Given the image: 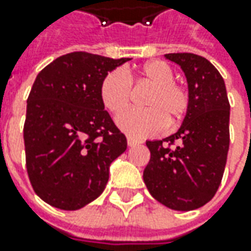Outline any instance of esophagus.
I'll return each mask as SVG.
<instances>
[{
    "mask_svg": "<svg viewBox=\"0 0 251 251\" xmlns=\"http://www.w3.org/2000/svg\"><path fill=\"white\" fill-rule=\"evenodd\" d=\"M127 144H128V147H135V145L142 144V141L135 140V138H132V137H128V138H127Z\"/></svg>",
    "mask_w": 251,
    "mask_h": 251,
    "instance_id": "1",
    "label": "esophagus"
}]
</instances>
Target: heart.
Segmentation results:
<instances>
[{
	"mask_svg": "<svg viewBox=\"0 0 251 251\" xmlns=\"http://www.w3.org/2000/svg\"><path fill=\"white\" fill-rule=\"evenodd\" d=\"M175 73L165 61L153 60L144 64L135 75L121 68L111 70L100 82V99L103 106L114 116H119L129 104L132 81L152 84L143 104L145 109H133L117 119L121 130L130 137H150L159 132L166 124L176 126L183 120L190 107V95L184 86L173 81Z\"/></svg>",
	"mask_w": 251,
	"mask_h": 251,
	"instance_id": "b5f03b06",
	"label": "heart"
}]
</instances>
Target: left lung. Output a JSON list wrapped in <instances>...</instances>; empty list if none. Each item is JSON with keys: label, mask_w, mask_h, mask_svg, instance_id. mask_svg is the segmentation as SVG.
<instances>
[{"label": "left lung", "mask_w": 251, "mask_h": 251, "mask_svg": "<svg viewBox=\"0 0 251 251\" xmlns=\"http://www.w3.org/2000/svg\"><path fill=\"white\" fill-rule=\"evenodd\" d=\"M165 57L187 78L190 107L176 134L147 141L151 159L144 181L165 207L191 211L215 196L229 151V110L224 78L207 58L193 53Z\"/></svg>", "instance_id": "8db88e82"}]
</instances>
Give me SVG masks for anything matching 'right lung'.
Here are the masks:
<instances>
[{
    "instance_id": "right-lung-1",
    "label": "right lung",
    "mask_w": 251,
    "mask_h": 251,
    "mask_svg": "<svg viewBox=\"0 0 251 251\" xmlns=\"http://www.w3.org/2000/svg\"><path fill=\"white\" fill-rule=\"evenodd\" d=\"M131 58L74 51L39 73L24 126L26 169L34 193L51 207L75 211L100 196L127 138L104 110L100 82Z\"/></svg>"
}]
</instances>
